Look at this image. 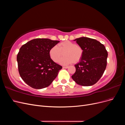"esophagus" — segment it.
I'll return each mask as SVG.
<instances>
[{
  "label": "esophagus",
  "instance_id": "obj_1",
  "mask_svg": "<svg viewBox=\"0 0 125 125\" xmlns=\"http://www.w3.org/2000/svg\"><path fill=\"white\" fill-rule=\"evenodd\" d=\"M68 68V66H64V67H63V68H65V69H67Z\"/></svg>",
  "mask_w": 125,
  "mask_h": 125
}]
</instances>
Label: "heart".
Returning a JSON list of instances; mask_svg holds the SVG:
<instances>
[{"label":"heart","instance_id":"obj_1","mask_svg":"<svg viewBox=\"0 0 125 125\" xmlns=\"http://www.w3.org/2000/svg\"><path fill=\"white\" fill-rule=\"evenodd\" d=\"M65 52V57L59 61V63L63 65H69L72 62H78L83 54V50L81 46L73 42L66 41L59 43L58 46L55 45L52 47L49 51V55L51 58L57 62L62 57V53Z\"/></svg>","mask_w":125,"mask_h":125}]
</instances>
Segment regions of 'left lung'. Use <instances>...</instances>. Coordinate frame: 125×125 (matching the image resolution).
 Here are the masks:
<instances>
[{
  "label": "left lung",
  "instance_id": "1",
  "mask_svg": "<svg viewBox=\"0 0 125 125\" xmlns=\"http://www.w3.org/2000/svg\"><path fill=\"white\" fill-rule=\"evenodd\" d=\"M83 50L80 62L74 65L75 73L71 77L79 85H92L100 80L107 65L108 53L103 44L86 37L75 39Z\"/></svg>",
  "mask_w": 125,
  "mask_h": 125
}]
</instances>
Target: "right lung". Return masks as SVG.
Here are the masks:
<instances>
[{"mask_svg":"<svg viewBox=\"0 0 125 125\" xmlns=\"http://www.w3.org/2000/svg\"><path fill=\"white\" fill-rule=\"evenodd\" d=\"M59 42L48 39H35L22 45L17 55L19 73L30 86L36 89L50 85L62 67L49 55L50 49Z\"/></svg>","mask_w":125,"mask_h":125,"instance_id":"right-lung-1","label":"right lung"}]
</instances>
